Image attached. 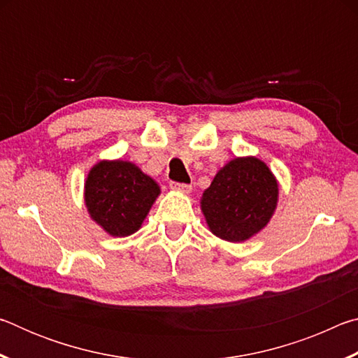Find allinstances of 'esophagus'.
Masks as SVG:
<instances>
[{
    "instance_id": "1",
    "label": "esophagus",
    "mask_w": 358,
    "mask_h": 358,
    "mask_svg": "<svg viewBox=\"0 0 358 358\" xmlns=\"http://www.w3.org/2000/svg\"><path fill=\"white\" fill-rule=\"evenodd\" d=\"M171 189L183 192V194H189L191 189H192V186L186 185V183H177V181H171Z\"/></svg>"
}]
</instances>
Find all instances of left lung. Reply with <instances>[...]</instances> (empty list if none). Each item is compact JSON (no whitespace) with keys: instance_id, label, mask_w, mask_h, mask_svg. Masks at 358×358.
<instances>
[{"instance_id":"left-lung-1","label":"left lung","mask_w":358,"mask_h":358,"mask_svg":"<svg viewBox=\"0 0 358 358\" xmlns=\"http://www.w3.org/2000/svg\"><path fill=\"white\" fill-rule=\"evenodd\" d=\"M278 203V181L264 161L235 157L215 175L201 199L202 213L211 232L240 243L259 234Z\"/></svg>"}]
</instances>
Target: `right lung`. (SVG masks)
<instances>
[{"instance_id":"right-lung-1","label":"right lung","mask_w":358,"mask_h":358,"mask_svg":"<svg viewBox=\"0 0 358 358\" xmlns=\"http://www.w3.org/2000/svg\"><path fill=\"white\" fill-rule=\"evenodd\" d=\"M161 194L156 181L129 161H101L85 181V205L112 237L137 232Z\"/></svg>"}]
</instances>
